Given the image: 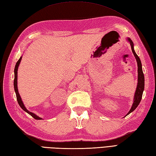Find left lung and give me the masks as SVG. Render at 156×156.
<instances>
[{"mask_svg": "<svg viewBox=\"0 0 156 156\" xmlns=\"http://www.w3.org/2000/svg\"><path fill=\"white\" fill-rule=\"evenodd\" d=\"M127 41L128 42H129L130 45H131V48L132 52L134 55L136 62L137 64V87H136V90L135 92V94L134 96H133V102L132 104V106L131 107V109L129 110L128 112V113L126 114L124 117L127 116L128 114L130 113H132L133 111H134L136 108L138 106L139 104L141 102V100H142V94H143V92L144 90V75L143 73V70H142V62H141V60L140 59L139 56L137 55V54L136 53L134 48H133V43L132 41L129 38H127Z\"/></svg>", "mask_w": 156, "mask_h": 156, "instance_id": "8db88e82", "label": "left lung"}]
</instances>
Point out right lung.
I'll list each match as a JSON object with an SVG mask.
<instances>
[{"label": "right lung", "instance_id": "1", "mask_svg": "<svg viewBox=\"0 0 156 156\" xmlns=\"http://www.w3.org/2000/svg\"><path fill=\"white\" fill-rule=\"evenodd\" d=\"M22 57L23 56H20V58H19V60H18V62H16V65H15V68H14V91H15V93H16V99H17V101H18V103H19V106H20V108L23 109L24 111H25L27 112V113H28V114H30L32 117H33L34 119H42L41 118H40L38 115H36L35 114L32 113V112L28 111L26 107L24 106V104H23V100H22L21 99V97L19 94V90H18V86H17V76H18V68H19V64L21 62V60H22Z\"/></svg>", "mask_w": 156, "mask_h": 156}]
</instances>
